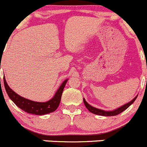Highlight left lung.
<instances>
[{
  "instance_id": "1",
  "label": "left lung",
  "mask_w": 147,
  "mask_h": 147,
  "mask_svg": "<svg viewBox=\"0 0 147 147\" xmlns=\"http://www.w3.org/2000/svg\"><path fill=\"white\" fill-rule=\"evenodd\" d=\"M138 96H136L134 98L131 100L130 102L127 103V104H124L122 107H119V108L117 109L114 110V111H104L102 109H96L95 107H91L90 104H88V103L86 102V101L85 100V98H84V103L85 104L86 107L87 109L90 111V112L93 113L94 114H96V115H100V116H104V117H112V116H117L118 114H119L120 113H121L122 111L126 110V109L129 108L134 102L136 100V98H137Z\"/></svg>"
}]
</instances>
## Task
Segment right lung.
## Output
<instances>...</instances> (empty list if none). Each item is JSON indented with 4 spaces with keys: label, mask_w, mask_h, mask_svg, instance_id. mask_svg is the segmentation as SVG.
<instances>
[{
    "label": "right lung",
    "mask_w": 147,
    "mask_h": 147,
    "mask_svg": "<svg viewBox=\"0 0 147 147\" xmlns=\"http://www.w3.org/2000/svg\"><path fill=\"white\" fill-rule=\"evenodd\" d=\"M67 81L68 79H66L62 83L61 85L60 86L59 89L55 94L54 96L51 99L46 102H37V101L27 99V98H24L17 94L7 84L5 76H3L4 86H5V91H6L9 98L13 101V102L25 112L35 114V115H45V114L53 112L57 109L58 107L60 104L63 88H64Z\"/></svg>",
    "instance_id": "1"
}]
</instances>
